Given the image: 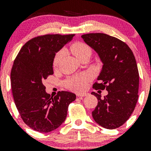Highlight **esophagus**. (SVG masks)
<instances>
[{"label":"esophagus","mask_w":151,"mask_h":151,"mask_svg":"<svg viewBox=\"0 0 151 151\" xmlns=\"http://www.w3.org/2000/svg\"><path fill=\"white\" fill-rule=\"evenodd\" d=\"M89 95V93L86 92H84V93H77V96L78 97H83V96H86Z\"/></svg>","instance_id":"1"}]
</instances>
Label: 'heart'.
Returning <instances> with one entry per match:
<instances>
[{
    "mask_svg": "<svg viewBox=\"0 0 151 151\" xmlns=\"http://www.w3.org/2000/svg\"><path fill=\"white\" fill-rule=\"evenodd\" d=\"M70 50L77 59L81 58L85 54L91 53V49L89 47L86 43L82 42H74L70 46ZM63 55L64 50H60L56 54L55 59H54V66L55 67H57L58 65V64L61 61ZM89 79L90 77L88 74H80V75L71 77L66 81V84L72 89L82 90L86 87V84Z\"/></svg>",
    "mask_w": 151,
    "mask_h": 151,
    "instance_id": "obj_1",
    "label": "heart"
}]
</instances>
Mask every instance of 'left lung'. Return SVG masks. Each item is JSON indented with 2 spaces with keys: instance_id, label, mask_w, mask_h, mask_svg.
Wrapping results in <instances>:
<instances>
[{
  "instance_id": "left-lung-1",
  "label": "left lung",
  "mask_w": 151,
  "mask_h": 151,
  "mask_svg": "<svg viewBox=\"0 0 151 151\" xmlns=\"http://www.w3.org/2000/svg\"><path fill=\"white\" fill-rule=\"evenodd\" d=\"M81 37L103 63L93 88L108 91L103 99L91 92L98 99L92 116L102 127L116 129L129 119L138 101L139 74L134 55L125 42L109 35L89 33Z\"/></svg>"
}]
</instances>
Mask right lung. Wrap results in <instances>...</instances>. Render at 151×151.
Here are the masks:
<instances>
[{"instance_id": "1", "label": "right lung", "mask_w": 151, "mask_h": 151, "mask_svg": "<svg viewBox=\"0 0 151 151\" xmlns=\"http://www.w3.org/2000/svg\"><path fill=\"white\" fill-rule=\"evenodd\" d=\"M74 36L48 34L33 37L22 47L13 62L10 80L15 106L24 123L38 132L58 129L67 117L70 104L76 99L74 93L65 91L51 96L43 84L53 74L55 54Z\"/></svg>"}]
</instances>
